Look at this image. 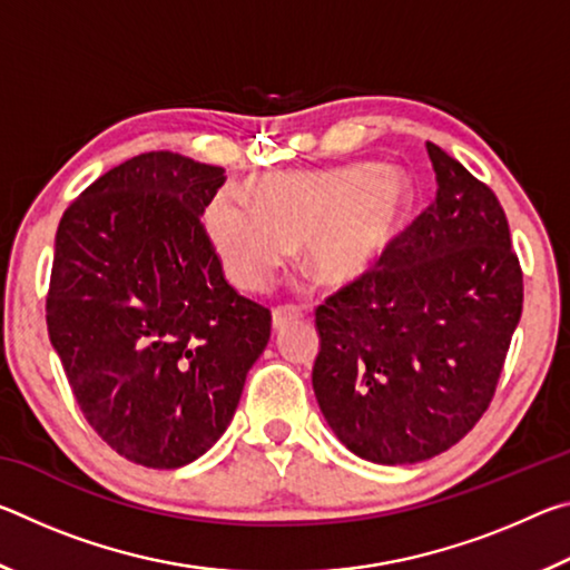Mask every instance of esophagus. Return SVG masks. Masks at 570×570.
Listing matches in <instances>:
<instances>
[{"label":"esophagus","mask_w":570,"mask_h":570,"mask_svg":"<svg viewBox=\"0 0 570 570\" xmlns=\"http://www.w3.org/2000/svg\"><path fill=\"white\" fill-rule=\"evenodd\" d=\"M298 316H302V308L298 306H276L272 312V322H274V330H284L288 322H296Z\"/></svg>","instance_id":"34e87169"}]
</instances>
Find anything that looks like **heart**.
Masks as SVG:
<instances>
[{"label":"heart","mask_w":570,"mask_h":570,"mask_svg":"<svg viewBox=\"0 0 570 570\" xmlns=\"http://www.w3.org/2000/svg\"><path fill=\"white\" fill-rule=\"evenodd\" d=\"M246 198L248 206L218 193L206 208L226 274L246 292L266 288L296 244L316 284L356 282L387 254L410 206L402 173L370 163L256 178Z\"/></svg>","instance_id":"1"}]
</instances>
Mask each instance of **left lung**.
<instances>
[{"mask_svg":"<svg viewBox=\"0 0 570 570\" xmlns=\"http://www.w3.org/2000/svg\"><path fill=\"white\" fill-rule=\"evenodd\" d=\"M428 156L435 204L316 308V402L342 445L380 465L430 460L475 428L523 312L495 193L435 142Z\"/></svg>","mask_w":570,"mask_h":570,"instance_id":"1","label":"left lung"}]
</instances>
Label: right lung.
<instances>
[{"mask_svg": "<svg viewBox=\"0 0 570 570\" xmlns=\"http://www.w3.org/2000/svg\"><path fill=\"white\" fill-rule=\"evenodd\" d=\"M224 168L142 153L57 226L47 332L92 430L130 462L176 470L216 445L272 312L226 282L200 216Z\"/></svg>", "mask_w": 570, "mask_h": 570, "instance_id": "obj_1", "label": "right lung"}]
</instances>
